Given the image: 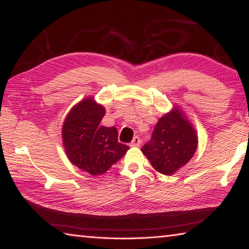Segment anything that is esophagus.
<instances>
[{
    "label": "esophagus",
    "instance_id": "34e87169",
    "mask_svg": "<svg viewBox=\"0 0 249 249\" xmlns=\"http://www.w3.org/2000/svg\"><path fill=\"white\" fill-rule=\"evenodd\" d=\"M141 142H142V141H141V138L138 137V136H135L134 138H133V141H132V142H130V146L132 147H138L141 145Z\"/></svg>",
    "mask_w": 249,
    "mask_h": 249
}]
</instances>
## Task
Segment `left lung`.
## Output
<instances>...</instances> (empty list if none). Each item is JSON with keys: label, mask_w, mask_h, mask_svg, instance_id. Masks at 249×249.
Listing matches in <instances>:
<instances>
[{"label": "left lung", "mask_w": 249, "mask_h": 249, "mask_svg": "<svg viewBox=\"0 0 249 249\" xmlns=\"http://www.w3.org/2000/svg\"><path fill=\"white\" fill-rule=\"evenodd\" d=\"M197 137L195 128L179 109H172L156 124L142 151L160 174L171 176L195 155Z\"/></svg>", "instance_id": "1"}]
</instances>
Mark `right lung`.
<instances>
[{"label": "right lung", "instance_id": "right-lung-1", "mask_svg": "<svg viewBox=\"0 0 249 249\" xmlns=\"http://www.w3.org/2000/svg\"><path fill=\"white\" fill-rule=\"evenodd\" d=\"M105 115L102 105L86 99L71 109L62 127L67 156L73 165L92 176L107 172L129 147L117 141L115 127L100 126Z\"/></svg>", "mask_w": 249, "mask_h": 249}]
</instances>
